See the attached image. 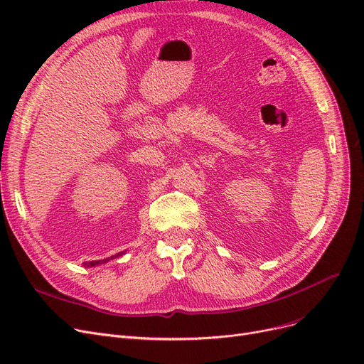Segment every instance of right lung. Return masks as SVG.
Returning a JSON list of instances; mask_svg holds the SVG:
<instances>
[{
    "instance_id": "1",
    "label": "right lung",
    "mask_w": 364,
    "mask_h": 364,
    "mask_svg": "<svg viewBox=\"0 0 364 364\" xmlns=\"http://www.w3.org/2000/svg\"><path fill=\"white\" fill-rule=\"evenodd\" d=\"M119 255H122V252H119L118 255L110 257V259L117 258V257H119ZM107 261H109V258H106V259H99V261H88V262H84V267H94V265H99V264H105V262H107Z\"/></svg>"
}]
</instances>
